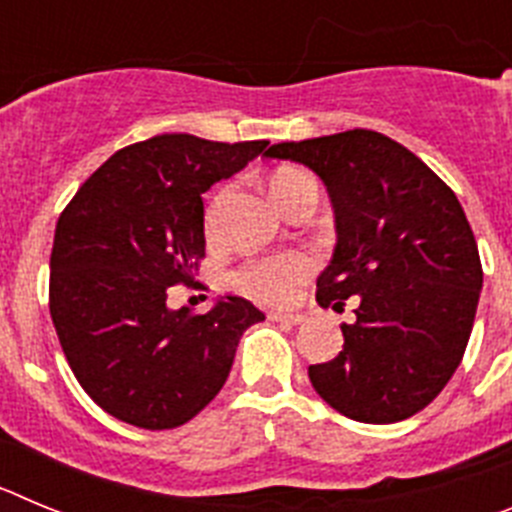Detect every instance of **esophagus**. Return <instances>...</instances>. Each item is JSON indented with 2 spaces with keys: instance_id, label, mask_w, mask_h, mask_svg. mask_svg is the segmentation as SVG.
Listing matches in <instances>:
<instances>
[{
  "instance_id": "obj_1",
  "label": "esophagus",
  "mask_w": 512,
  "mask_h": 512,
  "mask_svg": "<svg viewBox=\"0 0 512 512\" xmlns=\"http://www.w3.org/2000/svg\"><path fill=\"white\" fill-rule=\"evenodd\" d=\"M269 320H274V323H284V325H302V315H297V312H269Z\"/></svg>"
}]
</instances>
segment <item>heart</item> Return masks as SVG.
<instances>
[{"label":"heart","mask_w":512,"mask_h":512,"mask_svg":"<svg viewBox=\"0 0 512 512\" xmlns=\"http://www.w3.org/2000/svg\"><path fill=\"white\" fill-rule=\"evenodd\" d=\"M300 184L315 187L310 176L302 174V171L284 169L271 176L269 192L274 197V202H277L282 197V192H287L292 187H300ZM205 223L207 228L215 223V207H207ZM312 271H315V259H312L310 253H269V256H259V259H251L243 266H238L233 271V277H230V284L238 292H243V295L253 297V300L269 302V305H284V302L295 300L297 292L310 279Z\"/></svg>","instance_id":"1"}]
</instances>
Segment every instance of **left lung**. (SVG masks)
Instances as JSON below:
<instances>
[{
	"label": "left lung",
	"instance_id": "8db88e82",
	"mask_svg": "<svg viewBox=\"0 0 512 512\" xmlns=\"http://www.w3.org/2000/svg\"><path fill=\"white\" fill-rule=\"evenodd\" d=\"M328 187L338 243L318 277L320 307L356 302L343 351L307 369L330 408L397 423L431 405L467 351L482 264L456 194L415 153L374 130L277 143Z\"/></svg>",
	"mask_w": 512,
	"mask_h": 512
}]
</instances>
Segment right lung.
<instances>
[{
    "label": "right lung",
    "mask_w": 512,
    "mask_h": 512,
    "mask_svg": "<svg viewBox=\"0 0 512 512\" xmlns=\"http://www.w3.org/2000/svg\"><path fill=\"white\" fill-rule=\"evenodd\" d=\"M266 146L140 140L107 158L58 217L51 318L74 377L112 418L146 431L192 420L223 390L243 330L264 320L243 297L205 315L169 310L166 297L205 259L202 194Z\"/></svg>",
    "instance_id": "1"
}]
</instances>
